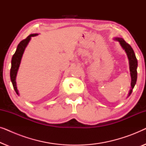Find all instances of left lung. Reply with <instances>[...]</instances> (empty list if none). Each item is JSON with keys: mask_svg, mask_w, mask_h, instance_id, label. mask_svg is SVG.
Wrapping results in <instances>:
<instances>
[{"mask_svg": "<svg viewBox=\"0 0 146 146\" xmlns=\"http://www.w3.org/2000/svg\"><path fill=\"white\" fill-rule=\"evenodd\" d=\"M115 40L119 42V44L121 47L124 50V51L126 53L127 58L129 60V71H130V76H131V89L129 92L128 96L131 95L132 92V90L134 88L135 84L137 81V60L136 57H135L134 51L131 47V46L125 42V41L121 38L115 37L113 38Z\"/></svg>", "mask_w": 146, "mask_h": 146, "instance_id": "obj_1", "label": "left lung"}]
</instances>
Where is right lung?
<instances>
[{"label": "right lung", "mask_w": 146, "mask_h": 146, "mask_svg": "<svg viewBox=\"0 0 146 146\" xmlns=\"http://www.w3.org/2000/svg\"><path fill=\"white\" fill-rule=\"evenodd\" d=\"M38 35V34H31L28 36L27 38L22 40L21 42L18 45L17 50H16L15 53L14 54L13 58H12L11 60V72H10V76H11V80L13 84V88L15 89L16 93L18 95H19V90H17V82H16V78H17V72L19 70L20 64H21V62L22 57H23V53L25 52V50L26 47L27 46L28 44L31 40V37L36 36Z\"/></svg>", "instance_id": "obj_1"}]
</instances>
